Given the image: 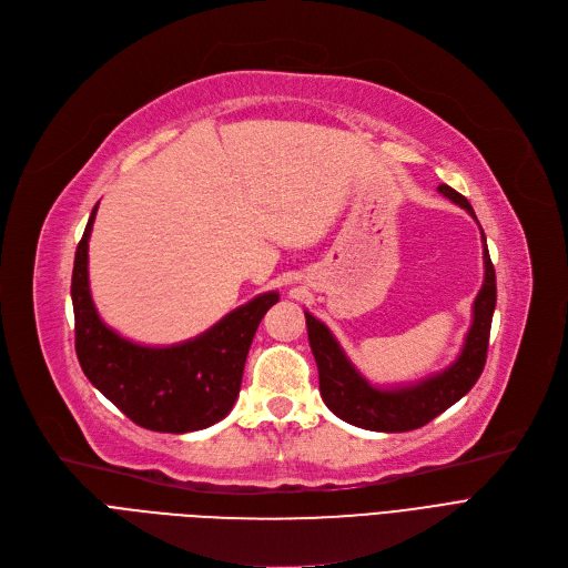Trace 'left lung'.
I'll list each match as a JSON object with an SVG mask.
<instances>
[{"label": "left lung", "mask_w": 568, "mask_h": 568, "mask_svg": "<svg viewBox=\"0 0 568 568\" xmlns=\"http://www.w3.org/2000/svg\"><path fill=\"white\" fill-rule=\"evenodd\" d=\"M437 191L444 197H449L452 202L467 209V214L474 216V209L465 195H460L446 184H439ZM481 239L486 276L479 294H476L474 300V317L463 352L449 368H444L442 373L430 375L422 382L409 386H396V389H377V386H373L352 366L334 334L326 329V324L306 313L308 341L320 373V394L324 405L329 407L338 419L377 433L416 430L433 422L444 409H449L454 403H458L476 384L486 366L490 324L497 302L495 268L490 262L484 230Z\"/></svg>", "instance_id": "obj_1"}]
</instances>
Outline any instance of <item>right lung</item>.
I'll use <instances>...</instances> for the list:
<instances>
[{"label":"right lung","mask_w":568,"mask_h":568,"mask_svg":"<svg viewBox=\"0 0 568 568\" xmlns=\"http://www.w3.org/2000/svg\"><path fill=\"white\" fill-rule=\"evenodd\" d=\"M97 209L75 251L71 300L75 352L82 373L129 419L156 433H191L214 426L242 389L244 364L264 313L278 292L257 294L212 329L170 347H146L112 332L99 317L89 292L87 251Z\"/></svg>","instance_id":"1"}]
</instances>
